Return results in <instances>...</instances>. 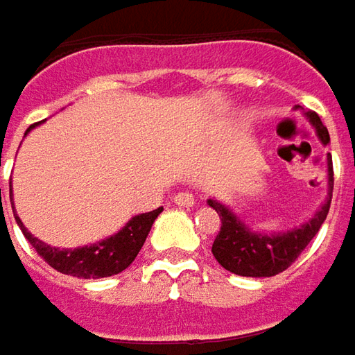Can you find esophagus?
<instances>
[{
    "instance_id": "esophagus-1",
    "label": "esophagus",
    "mask_w": 355,
    "mask_h": 355,
    "mask_svg": "<svg viewBox=\"0 0 355 355\" xmlns=\"http://www.w3.org/2000/svg\"><path fill=\"white\" fill-rule=\"evenodd\" d=\"M175 205H182V207H193L196 205V196L191 193V191H180L175 198Z\"/></svg>"
}]
</instances>
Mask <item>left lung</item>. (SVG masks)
I'll return each mask as SVG.
<instances>
[{
  "label": "left lung",
  "mask_w": 355,
  "mask_h": 355,
  "mask_svg": "<svg viewBox=\"0 0 355 355\" xmlns=\"http://www.w3.org/2000/svg\"><path fill=\"white\" fill-rule=\"evenodd\" d=\"M306 116L316 128L322 144L330 142L328 128L322 124L320 116L312 110H308ZM328 189H330L328 198L320 211L302 227L293 229L288 233H280V235L252 233L239 221L237 215H233L227 209L225 205L217 203L215 199H209L207 203L221 219V229L213 241V257L229 272H235L241 277H275L282 270H286L300 257V252L306 249L314 235L320 231L322 223L330 211L332 189H334L332 156H328Z\"/></svg>",
  "instance_id": "obj_1"
}]
</instances>
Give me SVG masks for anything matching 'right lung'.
I'll return each mask as SVG.
<instances>
[{
  "instance_id": "1",
  "label": "right lung",
  "mask_w": 355,
  "mask_h": 355,
  "mask_svg": "<svg viewBox=\"0 0 355 355\" xmlns=\"http://www.w3.org/2000/svg\"><path fill=\"white\" fill-rule=\"evenodd\" d=\"M33 126H37V124H33ZM33 126H29L27 132ZM159 213H162V207H157L154 211L136 215L126 223V227H122V231H118L116 235L98 241V243L89 245V247H80V249L49 247L43 241L35 239L25 229L17 215H15V221L21 227L25 239L33 245L37 254L45 263L53 266L55 270H59L62 275H73L78 279H104V277L118 275L132 265V261L136 259V254L142 249L144 241L152 229V223L156 221Z\"/></svg>"
}]
</instances>
